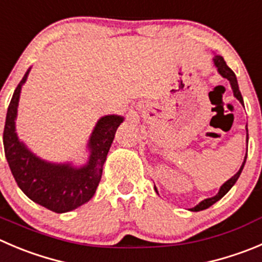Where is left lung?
<instances>
[{"instance_id": "8db88e82", "label": "left lung", "mask_w": 262, "mask_h": 262, "mask_svg": "<svg viewBox=\"0 0 262 262\" xmlns=\"http://www.w3.org/2000/svg\"><path fill=\"white\" fill-rule=\"evenodd\" d=\"M213 64H215V67H216V68H217L219 74H220L221 77H224V78H226L229 81V83H230V86H231V90H233L234 96H235V98L238 99L239 103H241L242 105L245 106V103H243V98H242V94H241V91H239L238 81H236L235 74H234V72L231 71V69L229 68L228 66H226V63H225V60H224L223 56H220V55H216L215 54V56H213ZM246 129H247V144H248V128H247V127H246ZM246 159H247V153H246L245 161H243V163H242V166H241V168H239L238 172H236L234 176H231V178L229 179L228 181H225V183H224L223 185L220 186V189H219V193L216 194V195L211 196V198L203 199V201H202V202H199V203L196 204L195 207L190 208V211H193V212L203 211V210H206V208L211 207V206H212L213 203H216V202H217V201H220V199L223 198V196L225 195V194L228 193V191L230 190L231 188H233L234 184L236 183L238 178H239V176H241L242 170H243V167H245ZM154 189H156V191H157V193H158V190H157L156 186H154Z\"/></svg>"}]
</instances>
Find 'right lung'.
Returning a JSON list of instances; mask_svg holds the SVG:
<instances>
[{
	"label": "right lung",
	"mask_w": 262,
	"mask_h": 262,
	"mask_svg": "<svg viewBox=\"0 0 262 262\" xmlns=\"http://www.w3.org/2000/svg\"><path fill=\"white\" fill-rule=\"evenodd\" d=\"M31 68L15 89L7 108L4 129V148L7 163L17 186L29 199L56 213L69 212L89 202L100 183L103 166L123 117L108 114L96 122L87 141L86 163H54L31 151L16 134L17 106L23 84Z\"/></svg>",
	"instance_id": "add662e5"
}]
</instances>
